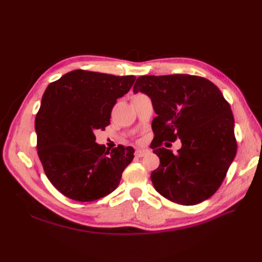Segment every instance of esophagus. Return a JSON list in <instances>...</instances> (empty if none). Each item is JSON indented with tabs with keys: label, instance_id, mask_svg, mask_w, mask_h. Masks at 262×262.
<instances>
[{
	"label": "esophagus",
	"instance_id": "obj_1",
	"mask_svg": "<svg viewBox=\"0 0 262 262\" xmlns=\"http://www.w3.org/2000/svg\"><path fill=\"white\" fill-rule=\"evenodd\" d=\"M148 153H149L148 149L139 148V149L136 150V156H138V157H143L144 155H146V154H148Z\"/></svg>",
	"mask_w": 262,
	"mask_h": 262
}]
</instances>
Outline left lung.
I'll list each match as a JSON object with an SVG mask.
<instances>
[{
	"mask_svg": "<svg viewBox=\"0 0 262 262\" xmlns=\"http://www.w3.org/2000/svg\"><path fill=\"white\" fill-rule=\"evenodd\" d=\"M133 92L146 94L157 117L153 152L160 166L150 173L156 191L172 202L194 205L216 192L234 161V117L212 82L188 74L138 77ZM182 141L177 155L163 141Z\"/></svg>",
	"mask_w": 262,
	"mask_h": 262,
	"instance_id": "obj_1",
	"label": "left lung"
}]
</instances>
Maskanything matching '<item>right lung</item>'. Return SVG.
<instances>
[{
	"instance_id": "obj_1",
	"label": "right lung",
	"mask_w": 262,
	"mask_h": 262,
	"mask_svg": "<svg viewBox=\"0 0 262 262\" xmlns=\"http://www.w3.org/2000/svg\"><path fill=\"white\" fill-rule=\"evenodd\" d=\"M134 81V75L74 70L47 87L35 119L37 150L46 176L63 195L91 202L120 184L133 147L106 149L94 131L110 124L117 99Z\"/></svg>"
}]
</instances>
